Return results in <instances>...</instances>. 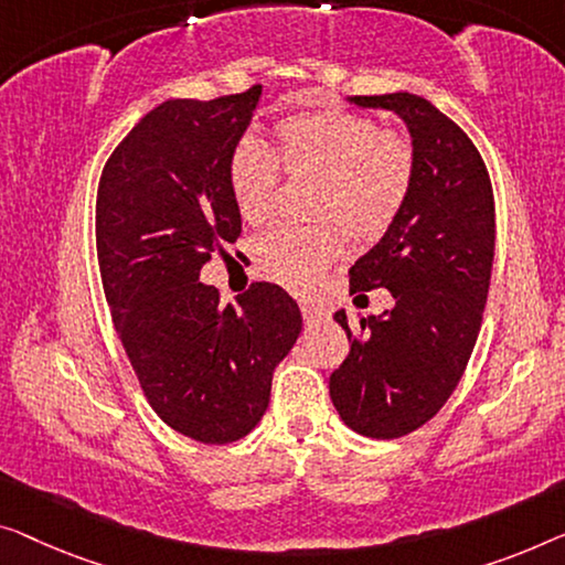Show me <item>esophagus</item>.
Wrapping results in <instances>:
<instances>
[{"mask_svg":"<svg viewBox=\"0 0 565 565\" xmlns=\"http://www.w3.org/2000/svg\"><path fill=\"white\" fill-rule=\"evenodd\" d=\"M301 317H305L307 324H315L324 317V309L319 305H311V301H305V305H301Z\"/></svg>","mask_w":565,"mask_h":565,"instance_id":"1","label":"esophagus"}]
</instances>
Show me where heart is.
Wrapping results in <instances>:
<instances>
[{"instance_id": "1", "label": "heart", "mask_w": 565, "mask_h": 565, "mask_svg": "<svg viewBox=\"0 0 565 565\" xmlns=\"http://www.w3.org/2000/svg\"><path fill=\"white\" fill-rule=\"evenodd\" d=\"M279 170L315 182L311 225H276L258 235L256 260L274 281L307 291L342 248V231L355 243L388 233L416 180V147L401 129H383L370 116L322 108L286 116L274 126V157L243 139L228 162L235 210L250 225L271 215Z\"/></svg>"}]
</instances>
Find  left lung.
<instances>
[{"label": "left lung", "mask_w": 565, "mask_h": 565, "mask_svg": "<svg viewBox=\"0 0 565 565\" xmlns=\"http://www.w3.org/2000/svg\"><path fill=\"white\" fill-rule=\"evenodd\" d=\"M406 121L416 180L401 215L350 268V294L385 289L395 301L352 330L330 375V398L352 431L398 439L439 414L465 375L490 291L494 195L484 159L449 116L414 94L355 96Z\"/></svg>", "instance_id": "8db88e82"}]
</instances>
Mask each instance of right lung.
<instances>
[{"mask_svg": "<svg viewBox=\"0 0 565 565\" xmlns=\"http://www.w3.org/2000/svg\"><path fill=\"white\" fill-rule=\"evenodd\" d=\"M260 86L149 111L111 151L96 195L106 301L149 406L200 444H231L271 398L274 367L301 332L281 286L256 281L221 305L200 268L241 235L228 162Z\"/></svg>", "mask_w": 565, "mask_h": 565, "instance_id": "add662e5", "label": "right lung"}]
</instances>
